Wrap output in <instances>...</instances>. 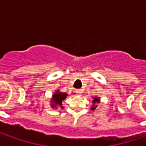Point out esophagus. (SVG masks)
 Wrapping results in <instances>:
<instances>
[{
    "instance_id": "34e87169",
    "label": "esophagus",
    "mask_w": 146,
    "mask_h": 146,
    "mask_svg": "<svg viewBox=\"0 0 146 146\" xmlns=\"http://www.w3.org/2000/svg\"><path fill=\"white\" fill-rule=\"evenodd\" d=\"M76 95H78V96H80V95H82V90L81 89H77V90H76Z\"/></svg>"
}]
</instances>
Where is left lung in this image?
<instances>
[{
	"label": "left lung",
	"mask_w": 146,
	"mask_h": 146,
	"mask_svg": "<svg viewBox=\"0 0 146 146\" xmlns=\"http://www.w3.org/2000/svg\"><path fill=\"white\" fill-rule=\"evenodd\" d=\"M98 103H100V98H99V97L95 96V97H94V98H93V101H92V108H91V110H95L96 108L98 107Z\"/></svg>",
	"instance_id": "left-lung-1"
}]
</instances>
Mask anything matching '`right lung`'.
Segmentation results:
<instances>
[{
    "mask_svg": "<svg viewBox=\"0 0 146 146\" xmlns=\"http://www.w3.org/2000/svg\"><path fill=\"white\" fill-rule=\"evenodd\" d=\"M67 94L65 92H61L58 89L55 91L54 94L52 95V97L51 98L50 101V105L51 108H61L64 109V106H62V102L66 98Z\"/></svg>",
    "mask_w": 146,
    "mask_h": 146,
    "instance_id": "1",
    "label": "right lung"
}]
</instances>
